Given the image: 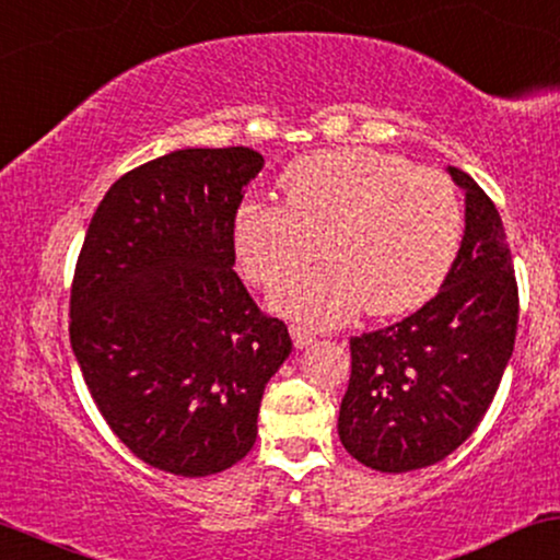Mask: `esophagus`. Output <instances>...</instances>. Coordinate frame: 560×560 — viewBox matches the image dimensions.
<instances>
[{"instance_id":"esophagus-1","label":"esophagus","mask_w":560,"mask_h":560,"mask_svg":"<svg viewBox=\"0 0 560 560\" xmlns=\"http://www.w3.org/2000/svg\"><path fill=\"white\" fill-rule=\"evenodd\" d=\"M289 332H292V341L296 349H304V346H310L315 341V332L310 328H304V325H289Z\"/></svg>"}]
</instances>
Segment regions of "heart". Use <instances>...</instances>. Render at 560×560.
I'll use <instances>...</instances> for the list:
<instances>
[{"mask_svg":"<svg viewBox=\"0 0 560 560\" xmlns=\"http://www.w3.org/2000/svg\"><path fill=\"white\" fill-rule=\"evenodd\" d=\"M287 201L247 198L232 219L245 276L276 287L316 257L331 260L276 292V307L313 325L364 310L402 315L436 292L455 260L463 209L447 175L366 147L294 160L281 175Z\"/></svg>","mask_w":560,"mask_h":560,"instance_id":"1","label":"heart"}]
</instances>
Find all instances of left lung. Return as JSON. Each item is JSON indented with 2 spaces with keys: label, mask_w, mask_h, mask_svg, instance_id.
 <instances>
[{
  "label": "left lung",
  "mask_w": 560,
  "mask_h": 560,
  "mask_svg": "<svg viewBox=\"0 0 560 560\" xmlns=\"http://www.w3.org/2000/svg\"><path fill=\"white\" fill-rule=\"evenodd\" d=\"M465 235L439 292L402 320L353 336L338 436L351 457L408 472L452 455L491 406L514 351L520 292L499 209L457 167Z\"/></svg>",
  "instance_id": "1"
}]
</instances>
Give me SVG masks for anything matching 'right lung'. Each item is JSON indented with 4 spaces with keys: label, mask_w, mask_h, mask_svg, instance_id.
<instances>
[{
    "label": "right lung",
    "mask_w": 560,
    "mask_h": 560,
    "mask_svg": "<svg viewBox=\"0 0 560 560\" xmlns=\"http://www.w3.org/2000/svg\"><path fill=\"white\" fill-rule=\"evenodd\" d=\"M260 167L247 147L144 162L103 196L77 258L69 338L92 400L173 476H214L250 452L266 382L292 353L284 320L232 271V219Z\"/></svg>",
    "instance_id": "obj_1"
}]
</instances>
